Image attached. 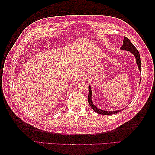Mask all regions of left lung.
<instances>
[{
  "instance_id": "8db88e82",
  "label": "left lung",
  "mask_w": 155,
  "mask_h": 155,
  "mask_svg": "<svg viewBox=\"0 0 155 155\" xmlns=\"http://www.w3.org/2000/svg\"><path fill=\"white\" fill-rule=\"evenodd\" d=\"M121 50L123 51H127L128 52H130L132 53L136 59V62L138 65V67H139V70L140 71V65H141V61H140V57L139 54V52L138 51L136 47L132 44V42L130 41L129 39L127 38L126 37H124V40L123 41V46H122L120 48ZM88 103H89L90 106L91 108L96 112V113L100 114H103V115H107V114H116L119 113L120 111L123 110V109L121 110H102L101 108H97L95 105L93 104V101H92V91H91V86H88Z\"/></svg>"
}]
</instances>
